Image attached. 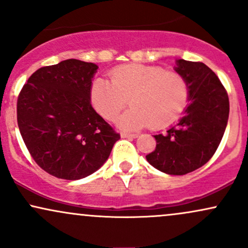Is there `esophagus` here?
Here are the masks:
<instances>
[{
	"instance_id": "1",
	"label": "esophagus",
	"mask_w": 248,
	"mask_h": 248,
	"mask_svg": "<svg viewBox=\"0 0 248 248\" xmlns=\"http://www.w3.org/2000/svg\"><path fill=\"white\" fill-rule=\"evenodd\" d=\"M138 134H129V133H121V138L124 139H136Z\"/></svg>"
}]
</instances>
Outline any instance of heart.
<instances>
[{
	"label": "heart",
	"mask_w": 248,
	"mask_h": 248,
	"mask_svg": "<svg viewBox=\"0 0 248 248\" xmlns=\"http://www.w3.org/2000/svg\"><path fill=\"white\" fill-rule=\"evenodd\" d=\"M110 82L98 78L91 86L93 106L107 120L126 107L132 108L118 120L122 129L138 130L149 126L160 129L177 121L189 102L186 79L161 66L132 64L109 73Z\"/></svg>",
	"instance_id": "b5f03b06"
}]
</instances>
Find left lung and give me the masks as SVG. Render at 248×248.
I'll use <instances>...</instances> for the list:
<instances>
[{"label":"left lung","instance_id":"8db88e82","mask_svg":"<svg viewBox=\"0 0 248 248\" xmlns=\"http://www.w3.org/2000/svg\"><path fill=\"white\" fill-rule=\"evenodd\" d=\"M175 71L190 88L186 115L166 134L154 135L156 148L146 156L156 169L168 175H186L209 162L223 139L230 102L216 73L201 62L178 59Z\"/></svg>","mask_w":248,"mask_h":248}]
</instances>
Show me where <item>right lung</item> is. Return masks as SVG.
<instances>
[{
  "label": "right lung",
  "instance_id": "add662e5",
  "mask_svg": "<svg viewBox=\"0 0 248 248\" xmlns=\"http://www.w3.org/2000/svg\"><path fill=\"white\" fill-rule=\"evenodd\" d=\"M93 62L66 59L32 73L17 99V124L30 155L57 178L87 177L120 139L91 105Z\"/></svg>",
  "mask_w": 248,
  "mask_h": 248
}]
</instances>
